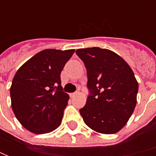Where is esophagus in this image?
<instances>
[{
  "label": "esophagus",
  "mask_w": 156,
  "mask_h": 156,
  "mask_svg": "<svg viewBox=\"0 0 156 156\" xmlns=\"http://www.w3.org/2000/svg\"><path fill=\"white\" fill-rule=\"evenodd\" d=\"M77 94H79V92H75V93L70 94V96H71V97H75V96H76Z\"/></svg>",
  "instance_id": "obj_1"
}]
</instances>
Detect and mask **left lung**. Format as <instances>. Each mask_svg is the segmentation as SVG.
Segmentation results:
<instances>
[{"mask_svg":"<svg viewBox=\"0 0 156 156\" xmlns=\"http://www.w3.org/2000/svg\"><path fill=\"white\" fill-rule=\"evenodd\" d=\"M76 55L87 69L90 95L80 109L94 131L111 135L129 122L137 102L138 82L129 65L116 53L97 47L80 48Z\"/></svg>","mask_w":156,"mask_h":156,"instance_id":"1","label":"left lung"}]
</instances>
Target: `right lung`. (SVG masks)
I'll return each mask as SVG.
<instances>
[{
    "instance_id": "add662e5",
    "label": "right lung",
    "mask_w": 156,
    "mask_h": 156,
    "mask_svg": "<svg viewBox=\"0 0 156 156\" xmlns=\"http://www.w3.org/2000/svg\"><path fill=\"white\" fill-rule=\"evenodd\" d=\"M75 49H44L17 70L10 87L11 106L19 122L34 134H47L62 123L69 95L61 73Z\"/></svg>"
}]
</instances>
